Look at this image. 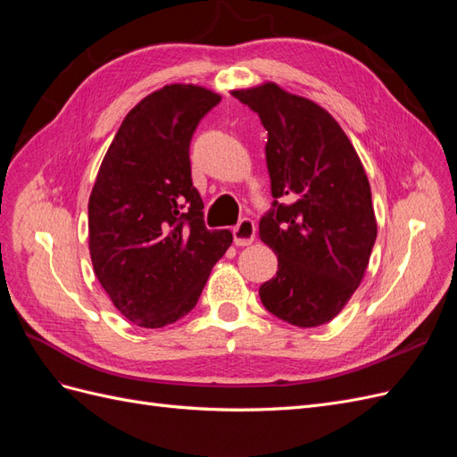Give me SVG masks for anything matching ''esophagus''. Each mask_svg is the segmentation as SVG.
Wrapping results in <instances>:
<instances>
[{"label":"esophagus","instance_id":"obj_1","mask_svg":"<svg viewBox=\"0 0 457 457\" xmlns=\"http://www.w3.org/2000/svg\"><path fill=\"white\" fill-rule=\"evenodd\" d=\"M234 244L237 245H250L255 240V223L252 219H242L240 223L232 228Z\"/></svg>","mask_w":457,"mask_h":457}]
</instances>
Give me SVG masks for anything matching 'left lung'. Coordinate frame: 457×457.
<instances>
[{"label": "left lung", "instance_id": "obj_1", "mask_svg": "<svg viewBox=\"0 0 457 457\" xmlns=\"http://www.w3.org/2000/svg\"><path fill=\"white\" fill-rule=\"evenodd\" d=\"M259 114L272 207L259 237L278 255L261 303L280 320L314 328L329 322L361 284L378 225L362 162L322 106L262 84L232 91Z\"/></svg>", "mask_w": 457, "mask_h": 457}]
</instances>
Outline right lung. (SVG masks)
<instances>
[{
  "instance_id": "add662e5",
  "label": "right lung",
  "mask_w": 457,
  "mask_h": 457,
  "mask_svg": "<svg viewBox=\"0 0 457 457\" xmlns=\"http://www.w3.org/2000/svg\"><path fill=\"white\" fill-rule=\"evenodd\" d=\"M220 96L173 84L121 121L89 196V253L114 307L141 328H163L196 307L230 230H210L192 185L190 141Z\"/></svg>"
}]
</instances>
